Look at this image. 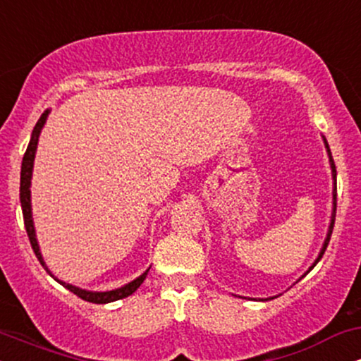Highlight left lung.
I'll return each instance as SVG.
<instances>
[{
  "instance_id": "8db88e82",
  "label": "left lung",
  "mask_w": 361,
  "mask_h": 361,
  "mask_svg": "<svg viewBox=\"0 0 361 361\" xmlns=\"http://www.w3.org/2000/svg\"><path fill=\"white\" fill-rule=\"evenodd\" d=\"M322 139H324V137H322ZM324 144H326V149H327V156H329V164H331V171H333V180L336 181V166H334V159H333V156H331V149H329V146H327V140L326 139H324ZM334 219H336V183H334V192H333V214H331L329 229H327V235H326V239H324V244H322V250H321V252H319L317 259L314 261L312 267H310V270H312V268L319 263V259H321L322 255H324L327 244H329L331 234H333V227H334Z\"/></svg>"
}]
</instances>
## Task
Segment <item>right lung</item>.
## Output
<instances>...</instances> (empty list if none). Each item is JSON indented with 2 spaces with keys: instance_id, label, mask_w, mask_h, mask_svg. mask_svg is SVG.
<instances>
[{
  "instance_id": "right-lung-1",
  "label": "right lung",
  "mask_w": 361,
  "mask_h": 361,
  "mask_svg": "<svg viewBox=\"0 0 361 361\" xmlns=\"http://www.w3.org/2000/svg\"><path fill=\"white\" fill-rule=\"evenodd\" d=\"M49 111H51V110H45L44 114L40 115L39 122L35 123L34 130H32L30 142H28V147H27V151H25V156H23V161H22V173H20V202H22L25 229H27L28 239H30L32 250H34L37 259L40 261V264H42V267L47 271H49V268L45 267V261L42 258V255H40L39 243H37V238H35V227H34V219H32V205H30V183H32V171H34V159H35L37 144H39V135H40V130H42L45 120H47ZM147 271H149V268L142 273V275L137 276V279L132 280L130 283L123 285V287H120V288L110 290V292H90V290H82L80 287H74V285L66 283V281H61L59 279H56V276H54L51 271H49V273H51V276H54V279L59 281L62 287L68 288L69 292H73L74 295H78L80 299L86 300V302H93V304H109V302L126 299V297L132 295V293H134L135 290L140 287V283L146 280Z\"/></svg>"
}]
</instances>
